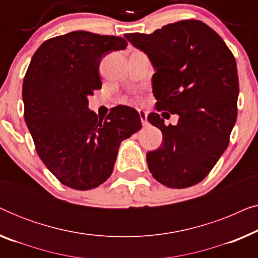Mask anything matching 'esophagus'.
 Here are the masks:
<instances>
[{"label":"esophagus","instance_id":"obj_1","mask_svg":"<svg viewBox=\"0 0 258 258\" xmlns=\"http://www.w3.org/2000/svg\"><path fill=\"white\" fill-rule=\"evenodd\" d=\"M139 114H140V118H141V122H142V124L144 126L148 125V118H147V111L144 110H141V109H139Z\"/></svg>","mask_w":258,"mask_h":258}]
</instances>
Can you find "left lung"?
Segmentation results:
<instances>
[{"label":"left lung","instance_id":"8db88e82","mask_svg":"<svg viewBox=\"0 0 258 258\" xmlns=\"http://www.w3.org/2000/svg\"><path fill=\"white\" fill-rule=\"evenodd\" d=\"M124 37L146 52L156 70V110L179 116L177 124L165 125L157 112L148 115V121L163 135L162 147L147 154L149 170L169 188L195 185L227 149L237 117L234 55L216 31L197 20Z\"/></svg>","mask_w":258,"mask_h":258}]
</instances>
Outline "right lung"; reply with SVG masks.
Segmentation results:
<instances>
[{"instance_id":"right-lung-1","label":"right lung","mask_w":258,"mask_h":258,"mask_svg":"<svg viewBox=\"0 0 258 258\" xmlns=\"http://www.w3.org/2000/svg\"><path fill=\"white\" fill-rule=\"evenodd\" d=\"M124 38L72 31L44 41L23 80L24 121L42 162L62 184L96 188L111 175L118 147L142 128L139 112L117 105L101 118L88 96L101 89L98 68Z\"/></svg>"}]
</instances>
